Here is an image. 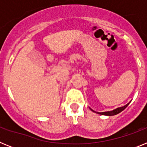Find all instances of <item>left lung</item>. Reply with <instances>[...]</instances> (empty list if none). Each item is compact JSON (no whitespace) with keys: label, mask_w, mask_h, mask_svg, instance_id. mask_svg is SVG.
Wrapping results in <instances>:
<instances>
[{"label":"left lung","mask_w":147,"mask_h":147,"mask_svg":"<svg viewBox=\"0 0 147 147\" xmlns=\"http://www.w3.org/2000/svg\"><path fill=\"white\" fill-rule=\"evenodd\" d=\"M129 103L127 104L126 105H124V107H119V108H116L115 109V110H112V111H107V112H102V113H99V112H96V111H94V110H93L92 109H90V110L93 111V112L94 113H96L98 114H100V115H109V116H110V115H117L118 113H121V111H123V110H124V109L126 108V107L129 105Z\"/></svg>","instance_id":"obj_1"}]
</instances>
